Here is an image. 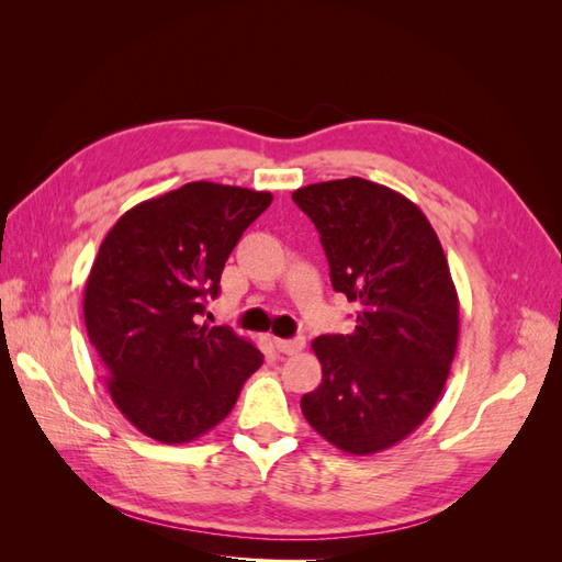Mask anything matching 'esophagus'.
I'll use <instances>...</instances> for the list:
<instances>
[{"label": "esophagus", "instance_id": "34e87169", "mask_svg": "<svg viewBox=\"0 0 562 562\" xmlns=\"http://www.w3.org/2000/svg\"><path fill=\"white\" fill-rule=\"evenodd\" d=\"M274 345H277V349L281 351V353H288V356H295V353H300L302 349H304V345H307V339H304L302 335H297V337H293V339H274Z\"/></svg>", "mask_w": 562, "mask_h": 562}]
</instances>
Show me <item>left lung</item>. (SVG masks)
I'll return each mask as SVG.
<instances>
[{
	"label": "left lung",
	"instance_id": "8db88e82",
	"mask_svg": "<svg viewBox=\"0 0 562 562\" xmlns=\"http://www.w3.org/2000/svg\"><path fill=\"white\" fill-rule=\"evenodd\" d=\"M337 293L359 304L349 335H321V384L304 419L330 446L372 454L429 417L457 351L459 302L443 246L411 199L345 178L300 187Z\"/></svg>",
	"mask_w": 562,
	"mask_h": 562
}]
</instances>
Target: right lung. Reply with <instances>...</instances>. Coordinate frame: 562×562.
Masks as SVG:
<instances>
[{
  "mask_svg": "<svg viewBox=\"0 0 562 562\" xmlns=\"http://www.w3.org/2000/svg\"><path fill=\"white\" fill-rule=\"evenodd\" d=\"M269 203V192L187 182L126 211L100 244L83 321L114 405L145 436L190 443L232 413L262 366L252 342L199 316Z\"/></svg>",
  "mask_w": 562,
  "mask_h": 562,
  "instance_id": "obj_1",
  "label": "right lung"
}]
</instances>
